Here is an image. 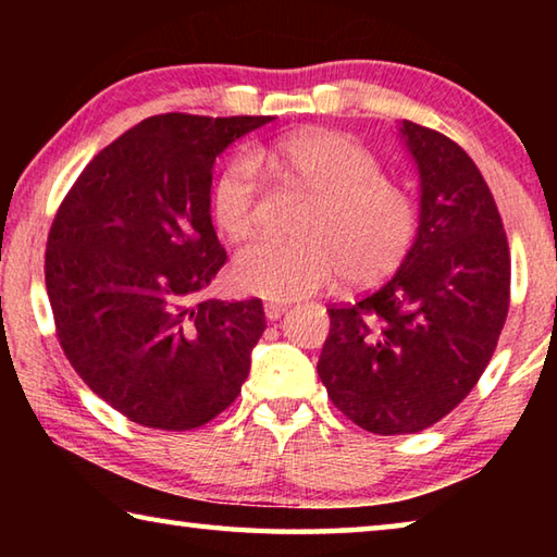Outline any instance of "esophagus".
I'll list each match as a JSON object with an SVG mask.
<instances>
[{"label":"esophagus","mask_w":557,"mask_h":557,"mask_svg":"<svg viewBox=\"0 0 557 557\" xmlns=\"http://www.w3.org/2000/svg\"><path fill=\"white\" fill-rule=\"evenodd\" d=\"M287 305L285 301H265V317L270 319V322H275V319H280L282 314L287 312Z\"/></svg>","instance_id":"1"}]
</instances>
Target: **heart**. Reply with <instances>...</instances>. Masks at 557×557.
Instances as JSON below:
<instances>
[{
  "mask_svg": "<svg viewBox=\"0 0 557 557\" xmlns=\"http://www.w3.org/2000/svg\"><path fill=\"white\" fill-rule=\"evenodd\" d=\"M282 182L309 194L295 243H258L233 265V282L250 295L287 301L309 297L346 275L375 285L408 258L420 233V203L356 139L329 129L297 132L256 149ZM260 178L250 157L235 154L215 174L209 211L225 238L256 233Z\"/></svg>",
  "mask_w": 557,
  "mask_h": 557,
  "instance_id": "b5f03b06",
  "label": "heart"
}]
</instances>
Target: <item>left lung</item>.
Instances as JSON below:
<instances>
[{
    "instance_id": "obj_1",
    "label": "left lung",
    "mask_w": 557,
    "mask_h": 557,
    "mask_svg": "<svg viewBox=\"0 0 557 557\" xmlns=\"http://www.w3.org/2000/svg\"><path fill=\"white\" fill-rule=\"evenodd\" d=\"M418 162L420 233L375 292L326 309L317 371L332 403L375 435L428 430L467 398L511 305V256L482 172L437 129L403 120Z\"/></svg>"
}]
</instances>
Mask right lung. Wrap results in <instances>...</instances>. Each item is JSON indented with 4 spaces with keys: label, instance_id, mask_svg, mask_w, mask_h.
Listing matches in <instances>:
<instances>
[{
    "label": "right lung",
    "instance_id": "1",
    "mask_svg": "<svg viewBox=\"0 0 557 557\" xmlns=\"http://www.w3.org/2000/svg\"><path fill=\"white\" fill-rule=\"evenodd\" d=\"M270 120L147 117L90 159L55 211L44 265L55 336L137 425L201 428L248 379L262 301L196 297L228 260L209 211L215 157Z\"/></svg>",
    "mask_w": 557,
    "mask_h": 557
}]
</instances>
